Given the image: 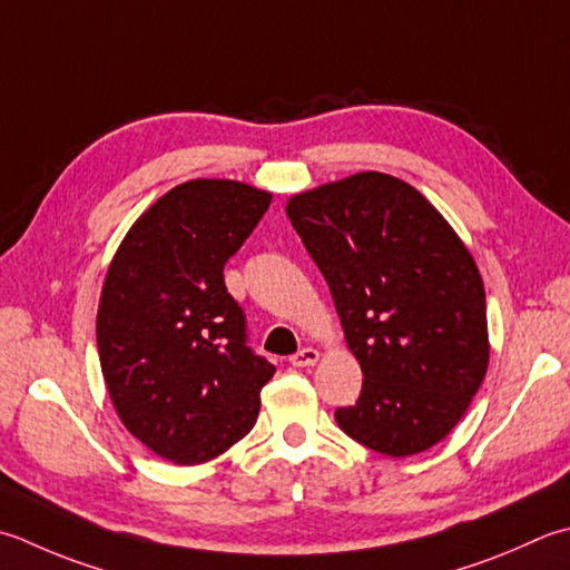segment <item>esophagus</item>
I'll return each instance as SVG.
<instances>
[{
  "instance_id": "esophagus-1",
  "label": "esophagus",
  "mask_w": 570,
  "mask_h": 570,
  "mask_svg": "<svg viewBox=\"0 0 570 570\" xmlns=\"http://www.w3.org/2000/svg\"><path fill=\"white\" fill-rule=\"evenodd\" d=\"M318 358H321V353L316 348H301L298 353L292 355V358H288V363H292L294 367H306V365H314Z\"/></svg>"
}]
</instances>
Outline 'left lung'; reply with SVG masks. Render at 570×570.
I'll list each match as a JSON object with an SVG mask.
<instances>
[{
    "instance_id": "8db88e82",
    "label": "left lung",
    "mask_w": 570,
    "mask_h": 570,
    "mask_svg": "<svg viewBox=\"0 0 570 570\" xmlns=\"http://www.w3.org/2000/svg\"><path fill=\"white\" fill-rule=\"evenodd\" d=\"M331 288L355 361L358 403L338 428L387 456L448 438L489 365L487 298L474 256L415 187L385 173L343 177L286 203Z\"/></svg>"
}]
</instances>
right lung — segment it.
Listing matches in <instances>:
<instances>
[{
  "mask_svg": "<svg viewBox=\"0 0 570 570\" xmlns=\"http://www.w3.org/2000/svg\"><path fill=\"white\" fill-rule=\"evenodd\" d=\"M272 205L237 180H189L136 219L100 292L96 341L126 430L175 464L227 452L259 417L276 367L247 345L225 264Z\"/></svg>",
  "mask_w": 570,
  "mask_h": 570,
  "instance_id": "add662e5",
  "label": "right lung"
}]
</instances>
